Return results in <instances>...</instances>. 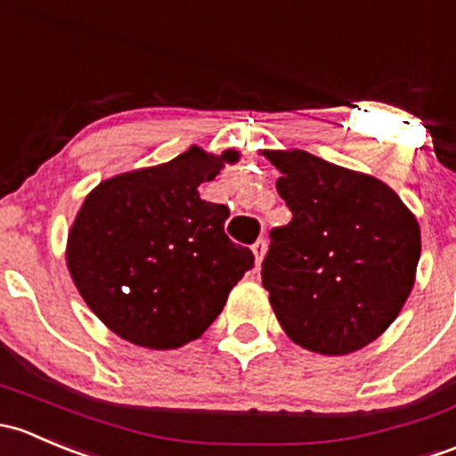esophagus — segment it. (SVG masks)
<instances>
[{
  "instance_id": "obj_1",
  "label": "esophagus",
  "mask_w": 456,
  "mask_h": 456,
  "mask_svg": "<svg viewBox=\"0 0 456 456\" xmlns=\"http://www.w3.org/2000/svg\"><path fill=\"white\" fill-rule=\"evenodd\" d=\"M252 252H255L256 263H261L263 255H265V239H259V241L252 243Z\"/></svg>"
}]
</instances>
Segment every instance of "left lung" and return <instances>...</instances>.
I'll list each match as a JSON object with an SVG mask.
<instances>
[{
    "mask_svg": "<svg viewBox=\"0 0 456 456\" xmlns=\"http://www.w3.org/2000/svg\"><path fill=\"white\" fill-rule=\"evenodd\" d=\"M292 210L270 232L263 288L303 349L345 355L382 336L406 303L421 252L419 224L375 177L307 151H265Z\"/></svg>",
    "mask_w": 456,
    "mask_h": 456,
    "instance_id": "8db88e82",
    "label": "left lung"
}]
</instances>
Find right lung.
<instances>
[{
	"instance_id": "right-lung-1",
	"label": "right lung",
	"mask_w": 456,
	"mask_h": 456,
	"mask_svg": "<svg viewBox=\"0 0 456 456\" xmlns=\"http://www.w3.org/2000/svg\"><path fill=\"white\" fill-rule=\"evenodd\" d=\"M237 151L191 147L158 167L101 182L68 237V270L116 336L147 349L195 340L222 314L255 255L224 232L230 210L200 197Z\"/></svg>"
}]
</instances>
